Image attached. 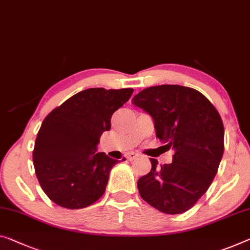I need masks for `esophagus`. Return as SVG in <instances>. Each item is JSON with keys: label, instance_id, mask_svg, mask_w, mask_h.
<instances>
[{"label": "esophagus", "instance_id": "1", "mask_svg": "<svg viewBox=\"0 0 250 250\" xmlns=\"http://www.w3.org/2000/svg\"><path fill=\"white\" fill-rule=\"evenodd\" d=\"M138 157H139V155H138L137 152H129L128 156H126V158H128L129 161H135Z\"/></svg>", "mask_w": 250, "mask_h": 250}]
</instances>
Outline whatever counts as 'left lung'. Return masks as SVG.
Listing matches in <instances>:
<instances>
[{
	"instance_id": "8db88e82",
	"label": "left lung",
	"mask_w": 250,
	"mask_h": 250,
	"mask_svg": "<svg viewBox=\"0 0 250 250\" xmlns=\"http://www.w3.org/2000/svg\"><path fill=\"white\" fill-rule=\"evenodd\" d=\"M132 103L150 115L156 136L173 149V163L158 166L138 180L139 194L163 213L189 210L208 191L225 150L221 117L202 93L181 85H158L133 96Z\"/></svg>"
}]
</instances>
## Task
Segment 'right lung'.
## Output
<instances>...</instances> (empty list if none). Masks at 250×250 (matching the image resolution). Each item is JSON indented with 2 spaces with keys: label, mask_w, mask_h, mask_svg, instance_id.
Instances as JSON below:
<instances>
[{
  "label": "right lung",
  "mask_w": 250,
  "mask_h": 250,
  "mask_svg": "<svg viewBox=\"0 0 250 250\" xmlns=\"http://www.w3.org/2000/svg\"><path fill=\"white\" fill-rule=\"evenodd\" d=\"M132 88H87L44 118L33 149V166L49 199L66 208L91 206L101 197L119 161L96 152L111 118L132 95ZM122 161H125L122 159Z\"/></svg>",
  "instance_id": "right-lung-1"
}]
</instances>
